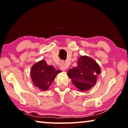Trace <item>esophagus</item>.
<instances>
[{"label": "esophagus", "instance_id": "1", "mask_svg": "<svg viewBox=\"0 0 128 128\" xmlns=\"http://www.w3.org/2000/svg\"><path fill=\"white\" fill-rule=\"evenodd\" d=\"M68 64H67L65 62H62L60 64V68L62 71H65L67 69V68H68Z\"/></svg>", "mask_w": 128, "mask_h": 128}]
</instances>
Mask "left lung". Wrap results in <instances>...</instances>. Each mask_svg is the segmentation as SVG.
I'll return each mask as SVG.
<instances>
[{
	"label": "left lung",
	"mask_w": 128,
	"mask_h": 128,
	"mask_svg": "<svg viewBox=\"0 0 128 128\" xmlns=\"http://www.w3.org/2000/svg\"><path fill=\"white\" fill-rule=\"evenodd\" d=\"M100 72L101 68L96 60L84 56L78 58L77 65L68 70L67 74L78 90L86 91L95 85Z\"/></svg>",
	"instance_id": "1"
}]
</instances>
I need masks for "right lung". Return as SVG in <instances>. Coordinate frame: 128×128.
Here are the masks:
<instances>
[{
  "instance_id": "1",
  "label": "right lung",
  "mask_w": 128,
  "mask_h": 128,
  "mask_svg": "<svg viewBox=\"0 0 128 128\" xmlns=\"http://www.w3.org/2000/svg\"><path fill=\"white\" fill-rule=\"evenodd\" d=\"M60 72V71H56L53 66L48 65L45 60H41L33 64L30 76L34 85L40 90L46 91Z\"/></svg>"
}]
</instances>
